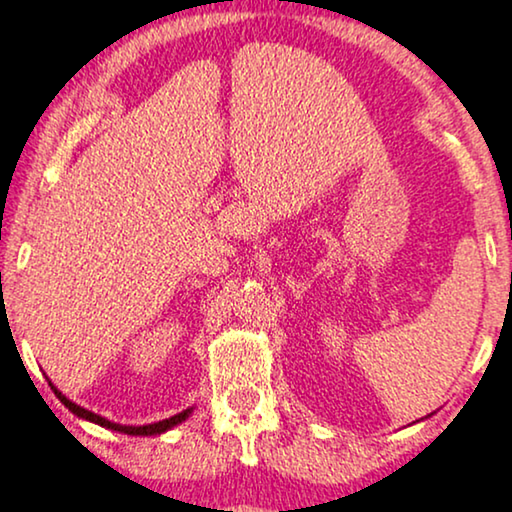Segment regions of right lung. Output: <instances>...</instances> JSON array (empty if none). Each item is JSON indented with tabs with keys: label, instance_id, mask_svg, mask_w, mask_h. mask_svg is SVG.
Wrapping results in <instances>:
<instances>
[{
	"label": "right lung",
	"instance_id": "right-lung-1",
	"mask_svg": "<svg viewBox=\"0 0 512 512\" xmlns=\"http://www.w3.org/2000/svg\"><path fill=\"white\" fill-rule=\"evenodd\" d=\"M49 386L53 390V395H56L58 400H61L65 407H68L75 416L86 418V421L96 423V426H103V428H108V430H117V433H124V435H141V437L162 435V433H167V430H171L174 426H178V423H183L185 418L190 416V411H192V409H185V411H181V414H176V416H171V418H164V421H157V423H148V426H122V423H112V421H108V418L94 414V411L79 407V404L68 400V397H65L56 386H53L51 381H49Z\"/></svg>",
	"mask_w": 512,
	"mask_h": 512
}]
</instances>
